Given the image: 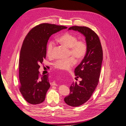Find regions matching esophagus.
<instances>
[{
  "label": "esophagus",
  "instance_id": "obj_1",
  "mask_svg": "<svg viewBox=\"0 0 126 126\" xmlns=\"http://www.w3.org/2000/svg\"><path fill=\"white\" fill-rule=\"evenodd\" d=\"M51 85H53V86H56V85H57L56 83L55 82H51Z\"/></svg>",
  "mask_w": 126,
  "mask_h": 126
}]
</instances>
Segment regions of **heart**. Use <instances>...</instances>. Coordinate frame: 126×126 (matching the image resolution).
<instances>
[{"mask_svg": "<svg viewBox=\"0 0 126 126\" xmlns=\"http://www.w3.org/2000/svg\"><path fill=\"white\" fill-rule=\"evenodd\" d=\"M58 41L60 44L69 48V55L74 57L78 61L84 58L87 51V45L84 41H78L77 37L69 32H66L61 36L58 38ZM54 47V42L49 41L47 46V54L48 56L51 55ZM73 57H70L66 59L57 60L53 63V65L57 69L68 70L76 63V60Z\"/></svg>", "mask_w": 126, "mask_h": 126, "instance_id": "1", "label": "heart"}]
</instances>
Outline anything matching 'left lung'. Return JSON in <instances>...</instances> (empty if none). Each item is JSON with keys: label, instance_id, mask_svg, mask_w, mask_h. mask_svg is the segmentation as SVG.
Here are the masks:
<instances>
[{"label": "left lung", "instance_id": "1", "mask_svg": "<svg viewBox=\"0 0 126 126\" xmlns=\"http://www.w3.org/2000/svg\"><path fill=\"white\" fill-rule=\"evenodd\" d=\"M68 30L78 32L85 36L87 53L82 62L75 68V74L80 78L79 83L72 82L70 93L64 101L70 106L78 107L87 102L93 94L99 82L103 52L99 38L93 30L87 27L72 26Z\"/></svg>", "mask_w": 126, "mask_h": 126}]
</instances>
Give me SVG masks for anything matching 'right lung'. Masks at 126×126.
Instances as JSON below:
<instances>
[{"label": "right lung", "mask_w": 126, "mask_h": 126, "mask_svg": "<svg viewBox=\"0 0 126 126\" xmlns=\"http://www.w3.org/2000/svg\"><path fill=\"white\" fill-rule=\"evenodd\" d=\"M66 27L42 24L36 26L25 38L20 53L19 76V90L29 104H39L46 98L50 87L49 75L39 74V63L46 56L47 45L52 34L66 29Z\"/></svg>", "instance_id": "obj_1"}]
</instances>
